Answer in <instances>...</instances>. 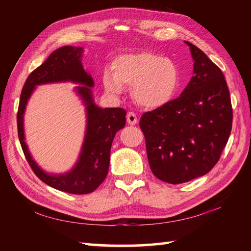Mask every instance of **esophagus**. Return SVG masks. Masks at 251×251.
<instances>
[{
  "label": "esophagus",
  "instance_id": "34e87169",
  "mask_svg": "<svg viewBox=\"0 0 251 251\" xmlns=\"http://www.w3.org/2000/svg\"><path fill=\"white\" fill-rule=\"evenodd\" d=\"M127 123H128L129 125H136L138 123V119H137V115L134 113V112H128L127 113Z\"/></svg>",
  "mask_w": 251,
  "mask_h": 251
}]
</instances>
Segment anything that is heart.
Instances as JSON below:
<instances>
[{
	"label": "heart",
	"mask_w": 251,
	"mask_h": 251,
	"mask_svg": "<svg viewBox=\"0 0 251 251\" xmlns=\"http://www.w3.org/2000/svg\"><path fill=\"white\" fill-rule=\"evenodd\" d=\"M112 73L103 74V86L119 95L125 86H132V96L146 108H161L172 102L180 86L177 65L167 57L151 51L130 52L114 58Z\"/></svg>",
	"instance_id": "1"
}]
</instances>
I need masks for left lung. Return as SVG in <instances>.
I'll list each match as a JSON object with an SVG mask.
<instances>
[{
  "mask_svg": "<svg viewBox=\"0 0 251 251\" xmlns=\"http://www.w3.org/2000/svg\"><path fill=\"white\" fill-rule=\"evenodd\" d=\"M194 75L180 97L142 114L148 161L159 180L179 184L214 168L232 129L231 96L221 69L189 42Z\"/></svg>",
  "mask_w": 251,
  "mask_h": 251,
  "instance_id": "left-lung-1",
  "label": "left lung"
}]
</instances>
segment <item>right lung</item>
Returning a JSON list of instances; mask_svg holds the SVG:
<instances>
[{"instance_id":"right-lung-1","label":"right lung","mask_w":251,"mask_h":251,"mask_svg":"<svg viewBox=\"0 0 251 251\" xmlns=\"http://www.w3.org/2000/svg\"><path fill=\"white\" fill-rule=\"evenodd\" d=\"M82 51L81 47L72 46H63L52 51L25 79L17 112L18 138L33 173L51 188L71 194L92 193L103 182L109 170L112 141L116 132L126 124V111L124 109H101L94 103L90 90V87L94 86V81L83 69ZM66 80L85 85V87H79L78 92L87 104V135L76 167L65 175H49L37 166L26 148L23 135V113L27 99L36 84Z\"/></svg>"}]
</instances>
